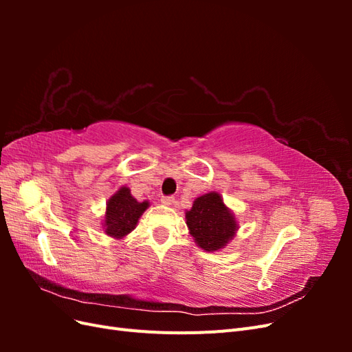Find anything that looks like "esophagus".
Returning a JSON list of instances; mask_svg holds the SVG:
<instances>
[{"label":"esophagus","instance_id":"34e87169","mask_svg":"<svg viewBox=\"0 0 352 352\" xmlns=\"http://www.w3.org/2000/svg\"><path fill=\"white\" fill-rule=\"evenodd\" d=\"M162 202H163L164 206H172V204H175V197H172V195L163 197V198H162Z\"/></svg>","mask_w":352,"mask_h":352}]
</instances>
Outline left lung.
Returning a JSON list of instances; mask_svg holds the SVG:
<instances>
[{
    "label": "left lung",
    "instance_id": "obj_1",
    "mask_svg": "<svg viewBox=\"0 0 352 352\" xmlns=\"http://www.w3.org/2000/svg\"><path fill=\"white\" fill-rule=\"evenodd\" d=\"M186 225L195 242L206 251L223 248L236 232V221L217 192L195 199L186 212Z\"/></svg>",
    "mask_w": 352,
    "mask_h": 352
}]
</instances>
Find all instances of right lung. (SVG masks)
I'll return each instance as SVG.
<instances>
[{
  "instance_id": "obj_1",
  "label": "right lung",
  "mask_w": 352,
  "mask_h": 352,
  "mask_svg": "<svg viewBox=\"0 0 352 352\" xmlns=\"http://www.w3.org/2000/svg\"><path fill=\"white\" fill-rule=\"evenodd\" d=\"M148 202H138L129 188H120L107 202L104 228L107 235L114 238H123L132 232L138 220L146 210Z\"/></svg>"
}]
</instances>
